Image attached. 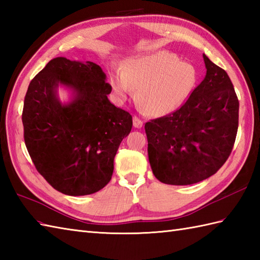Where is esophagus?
<instances>
[{"mask_svg": "<svg viewBox=\"0 0 260 260\" xmlns=\"http://www.w3.org/2000/svg\"><path fill=\"white\" fill-rule=\"evenodd\" d=\"M133 125H134V127H136V128H141V127L143 126V121L139 117H137V116H134Z\"/></svg>", "mask_w": 260, "mask_h": 260, "instance_id": "1", "label": "esophagus"}]
</instances>
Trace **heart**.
Segmentation results:
<instances>
[{"label":"heart","instance_id":"heart-1","mask_svg":"<svg viewBox=\"0 0 260 260\" xmlns=\"http://www.w3.org/2000/svg\"><path fill=\"white\" fill-rule=\"evenodd\" d=\"M197 82L192 64L181 62L175 54L156 51L131 59L123 73L110 76L113 90L119 98L128 97L133 88L148 115L164 116L178 109L189 97Z\"/></svg>","mask_w":260,"mask_h":260}]
</instances>
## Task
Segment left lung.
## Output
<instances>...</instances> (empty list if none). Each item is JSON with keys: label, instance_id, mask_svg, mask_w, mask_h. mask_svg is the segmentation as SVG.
I'll return each instance as SVG.
<instances>
[{"label": "left lung", "instance_id": "8db88e82", "mask_svg": "<svg viewBox=\"0 0 260 260\" xmlns=\"http://www.w3.org/2000/svg\"><path fill=\"white\" fill-rule=\"evenodd\" d=\"M207 74L182 106L147 121L148 159L165 184L189 185L217 173L236 141L239 101L229 76L203 54Z\"/></svg>", "mask_w": 260, "mask_h": 260}]
</instances>
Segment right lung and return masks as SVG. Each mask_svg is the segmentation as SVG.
Returning <instances> with one entry per match:
<instances>
[{
  "instance_id": "obj_1",
  "label": "right lung",
  "mask_w": 260,
  "mask_h": 260,
  "mask_svg": "<svg viewBox=\"0 0 260 260\" xmlns=\"http://www.w3.org/2000/svg\"><path fill=\"white\" fill-rule=\"evenodd\" d=\"M59 84L73 98L61 104ZM112 86L98 64L58 57L30 82L22 123L33 164L53 189L92 194L112 179L114 157L133 126L132 115L109 102Z\"/></svg>"
}]
</instances>
